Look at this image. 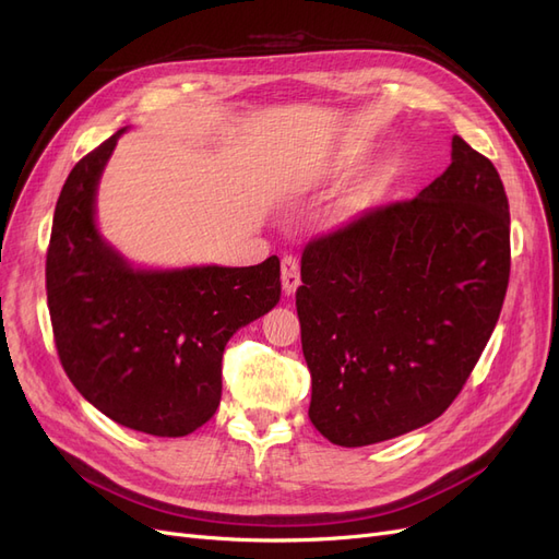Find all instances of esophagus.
Listing matches in <instances>:
<instances>
[{
	"label": "esophagus",
	"mask_w": 559,
	"mask_h": 559,
	"mask_svg": "<svg viewBox=\"0 0 559 559\" xmlns=\"http://www.w3.org/2000/svg\"><path fill=\"white\" fill-rule=\"evenodd\" d=\"M300 284V265L294 253H284L282 257V289L286 296H292Z\"/></svg>",
	"instance_id": "34e87169"
}]
</instances>
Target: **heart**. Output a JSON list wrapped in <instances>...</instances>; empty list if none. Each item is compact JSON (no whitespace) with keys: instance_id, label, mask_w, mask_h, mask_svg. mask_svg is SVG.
Here are the masks:
<instances>
[{"instance_id":"b5f03b06","label":"heart","mask_w":559,"mask_h":559,"mask_svg":"<svg viewBox=\"0 0 559 559\" xmlns=\"http://www.w3.org/2000/svg\"><path fill=\"white\" fill-rule=\"evenodd\" d=\"M314 181H317V179H314Z\"/></svg>"}]
</instances>
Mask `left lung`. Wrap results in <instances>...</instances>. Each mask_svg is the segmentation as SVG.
<instances>
[{
	"instance_id": "obj_1",
	"label": "left lung",
	"mask_w": 559,
	"mask_h": 559,
	"mask_svg": "<svg viewBox=\"0 0 559 559\" xmlns=\"http://www.w3.org/2000/svg\"><path fill=\"white\" fill-rule=\"evenodd\" d=\"M509 275V198L456 134L450 167L417 198L310 240L296 310L317 431L361 448L441 417L497 326Z\"/></svg>"
}]
</instances>
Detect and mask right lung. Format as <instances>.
I'll return each instance as SVG.
<instances>
[{"label":"right lung","instance_id":"add662e5","mask_svg":"<svg viewBox=\"0 0 559 559\" xmlns=\"http://www.w3.org/2000/svg\"><path fill=\"white\" fill-rule=\"evenodd\" d=\"M123 132L83 156L62 186L46 251L48 312L83 399L128 429L177 438L216 413L226 343L277 306L280 259L132 267L95 226L97 183Z\"/></svg>","mask_w":559,"mask_h":559}]
</instances>
